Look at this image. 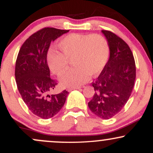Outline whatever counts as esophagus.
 <instances>
[{
    "instance_id": "1",
    "label": "esophagus",
    "mask_w": 153,
    "mask_h": 153,
    "mask_svg": "<svg viewBox=\"0 0 153 153\" xmlns=\"http://www.w3.org/2000/svg\"><path fill=\"white\" fill-rule=\"evenodd\" d=\"M80 88V87H73V88H69L68 89V91H71L73 90H75V89H79Z\"/></svg>"
}]
</instances>
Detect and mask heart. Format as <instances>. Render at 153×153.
I'll use <instances>...</instances> for the list:
<instances>
[{
	"mask_svg": "<svg viewBox=\"0 0 153 153\" xmlns=\"http://www.w3.org/2000/svg\"><path fill=\"white\" fill-rule=\"evenodd\" d=\"M61 52L50 50L47 62L51 71L57 76L64 74L73 59V69L61 77L60 82L67 87H78L89 75H96L106 65L109 57V45L103 35L71 34L58 42Z\"/></svg>",
	"mask_w": 153,
	"mask_h": 153,
	"instance_id": "heart-1",
	"label": "heart"
}]
</instances>
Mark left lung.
I'll list each match as a JSON object with an SVG mask.
<instances>
[{"label": "left lung", "instance_id": "left-lung-1", "mask_svg": "<svg viewBox=\"0 0 153 153\" xmlns=\"http://www.w3.org/2000/svg\"><path fill=\"white\" fill-rule=\"evenodd\" d=\"M101 31L109 45L110 56L101 74L92 82L95 94L88 107L97 117L109 119L129 100L134 85L136 66L127 44L111 31Z\"/></svg>", "mask_w": 153, "mask_h": 153}]
</instances>
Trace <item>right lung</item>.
<instances>
[{
    "label": "right lung",
    "mask_w": 153,
    "mask_h": 153,
    "mask_svg": "<svg viewBox=\"0 0 153 153\" xmlns=\"http://www.w3.org/2000/svg\"><path fill=\"white\" fill-rule=\"evenodd\" d=\"M68 31L43 28L24 42L17 56L15 77L18 90L29 109L42 119H50L57 114L69 94L64 90L57 94H49L57 82L50 77L47 60L51 42Z\"/></svg>",
    "instance_id": "1"
}]
</instances>
